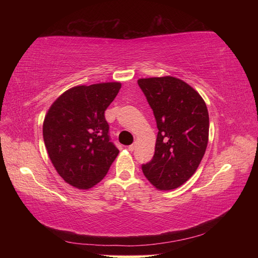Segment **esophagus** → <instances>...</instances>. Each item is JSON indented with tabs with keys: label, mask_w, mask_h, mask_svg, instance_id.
Returning <instances> with one entry per match:
<instances>
[{
	"label": "esophagus",
	"mask_w": 258,
	"mask_h": 258,
	"mask_svg": "<svg viewBox=\"0 0 258 258\" xmlns=\"http://www.w3.org/2000/svg\"><path fill=\"white\" fill-rule=\"evenodd\" d=\"M135 150V143H133V144H131L130 146H128V151H131V152H133Z\"/></svg>",
	"instance_id": "obj_1"
}]
</instances>
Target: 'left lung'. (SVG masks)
<instances>
[{
    "instance_id": "1",
    "label": "left lung",
    "mask_w": 258,
    "mask_h": 258,
    "mask_svg": "<svg viewBox=\"0 0 258 258\" xmlns=\"http://www.w3.org/2000/svg\"><path fill=\"white\" fill-rule=\"evenodd\" d=\"M158 133L152 161L142 165L160 190L179 187L196 172L208 143L210 117L199 92L174 76L140 79Z\"/></svg>"
}]
</instances>
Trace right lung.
Instances as JSON below:
<instances>
[{
    "label": "right lung",
    "instance_id": "1",
    "mask_svg": "<svg viewBox=\"0 0 258 258\" xmlns=\"http://www.w3.org/2000/svg\"><path fill=\"white\" fill-rule=\"evenodd\" d=\"M122 84L79 85L53 102L43 122V139L57 174L79 189L100 183L119 151L109 142L105 109Z\"/></svg>",
    "mask_w": 258,
    "mask_h": 258
}]
</instances>
